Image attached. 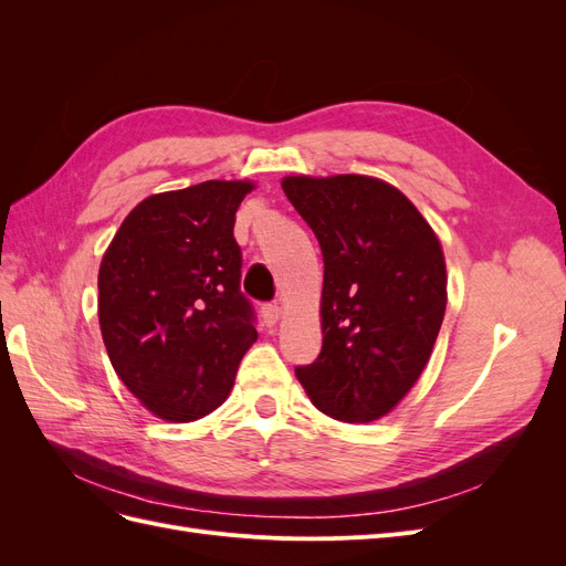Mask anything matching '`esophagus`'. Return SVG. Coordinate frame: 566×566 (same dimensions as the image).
<instances>
[{"label":"esophagus","mask_w":566,"mask_h":566,"mask_svg":"<svg viewBox=\"0 0 566 566\" xmlns=\"http://www.w3.org/2000/svg\"><path fill=\"white\" fill-rule=\"evenodd\" d=\"M262 316H264V321H266L269 325H273V323H276V321L283 316V306H281V304H264V306H262Z\"/></svg>","instance_id":"esophagus-1"}]
</instances>
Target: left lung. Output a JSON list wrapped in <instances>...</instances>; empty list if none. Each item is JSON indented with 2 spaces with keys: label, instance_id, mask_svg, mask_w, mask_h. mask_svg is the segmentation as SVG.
Returning a JSON list of instances; mask_svg holds the SVG:
<instances>
[{
  "label": "left lung",
  "instance_id": "1",
  "mask_svg": "<svg viewBox=\"0 0 566 566\" xmlns=\"http://www.w3.org/2000/svg\"><path fill=\"white\" fill-rule=\"evenodd\" d=\"M323 252V347L295 370L321 413L380 420L418 382L447 312L434 229L397 186L368 175L281 181Z\"/></svg>",
  "mask_w": 566,
  "mask_h": 566
}]
</instances>
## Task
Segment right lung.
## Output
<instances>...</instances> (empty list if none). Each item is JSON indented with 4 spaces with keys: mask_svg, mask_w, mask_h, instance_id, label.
Returning a JSON list of instances; mask_svg holds the SVG:
<instances>
[{
    "mask_svg": "<svg viewBox=\"0 0 566 566\" xmlns=\"http://www.w3.org/2000/svg\"><path fill=\"white\" fill-rule=\"evenodd\" d=\"M248 179H212L144 198L98 269V325L111 364L167 422L200 420L229 399L254 345L233 238Z\"/></svg>",
    "mask_w": 566,
    "mask_h": 566,
    "instance_id": "right-lung-1",
    "label": "right lung"
}]
</instances>
